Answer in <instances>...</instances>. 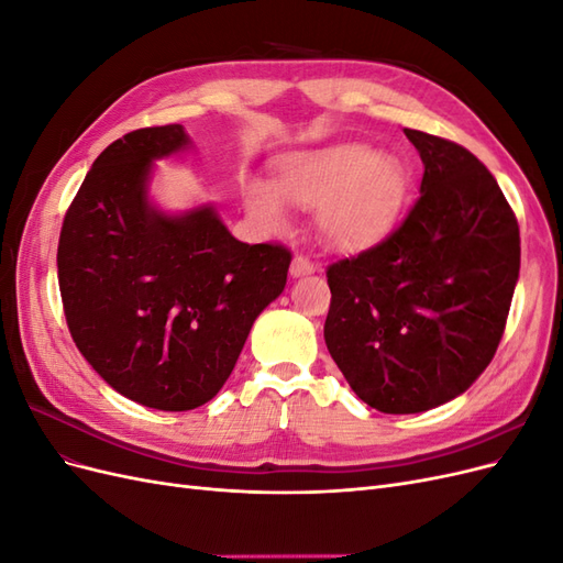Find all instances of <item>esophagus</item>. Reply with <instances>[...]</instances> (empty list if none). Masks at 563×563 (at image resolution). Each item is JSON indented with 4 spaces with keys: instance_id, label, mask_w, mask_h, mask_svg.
I'll list each match as a JSON object with an SVG mask.
<instances>
[{
    "instance_id": "obj_1",
    "label": "esophagus",
    "mask_w": 563,
    "mask_h": 563,
    "mask_svg": "<svg viewBox=\"0 0 563 563\" xmlns=\"http://www.w3.org/2000/svg\"><path fill=\"white\" fill-rule=\"evenodd\" d=\"M317 269V265L308 258V255H302V253H298L296 258L291 261V275L294 277H305V275H312V272Z\"/></svg>"
}]
</instances>
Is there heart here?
<instances>
[{"label":"heart","instance_id":"b5f03b06","mask_svg":"<svg viewBox=\"0 0 563 563\" xmlns=\"http://www.w3.org/2000/svg\"><path fill=\"white\" fill-rule=\"evenodd\" d=\"M408 187L406 166L391 155H376L366 145H335L291 157L284 164L282 190L253 178L244 185V203L267 230L288 225V201L321 207L319 228L338 249L378 244L395 228Z\"/></svg>","mask_w":563,"mask_h":563}]
</instances>
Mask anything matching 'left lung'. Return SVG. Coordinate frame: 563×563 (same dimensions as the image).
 Segmentation results:
<instances>
[{"label":"left lung","instance_id":"obj_1","mask_svg":"<svg viewBox=\"0 0 563 563\" xmlns=\"http://www.w3.org/2000/svg\"><path fill=\"white\" fill-rule=\"evenodd\" d=\"M420 197L376 246L329 265L323 340L354 395L383 413L455 399L496 354L519 279L517 216L470 150L404 129Z\"/></svg>","mask_w":563,"mask_h":563}]
</instances>
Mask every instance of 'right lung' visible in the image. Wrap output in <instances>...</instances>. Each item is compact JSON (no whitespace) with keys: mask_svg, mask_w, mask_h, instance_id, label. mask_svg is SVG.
I'll use <instances>...</instances> for the list:
<instances>
[{"mask_svg":"<svg viewBox=\"0 0 563 563\" xmlns=\"http://www.w3.org/2000/svg\"><path fill=\"white\" fill-rule=\"evenodd\" d=\"M187 145L180 124L135 129L108 145L58 242L77 350L119 395L159 411H190L218 395L291 265L282 244L234 240L211 207L183 216L152 207V162Z\"/></svg>","mask_w":563,"mask_h":563,"instance_id":"right-lung-1","label":"right lung"}]
</instances>
